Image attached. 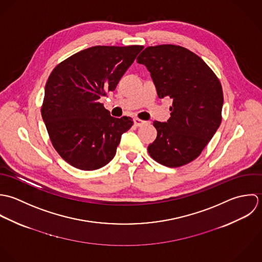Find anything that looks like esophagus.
<instances>
[{
  "label": "esophagus",
  "mask_w": 262,
  "mask_h": 262,
  "mask_svg": "<svg viewBox=\"0 0 262 262\" xmlns=\"http://www.w3.org/2000/svg\"><path fill=\"white\" fill-rule=\"evenodd\" d=\"M134 122H135V125H136V126H142L143 124L146 123V121H144V120H142V119H140V118H135V119H134Z\"/></svg>",
  "instance_id": "1"
}]
</instances>
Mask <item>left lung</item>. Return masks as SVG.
<instances>
[{
    "instance_id": "obj_1",
    "label": "left lung",
    "mask_w": 262,
    "mask_h": 262,
    "mask_svg": "<svg viewBox=\"0 0 262 262\" xmlns=\"http://www.w3.org/2000/svg\"><path fill=\"white\" fill-rule=\"evenodd\" d=\"M145 64L159 98L173 99L167 122L154 121L157 138L150 156L167 167H180L199 157L222 121V85L195 53L173 45L146 48L137 58Z\"/></svg>"
}]
</instances>
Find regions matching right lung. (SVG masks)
<instances>
[{"label":"right lung","mask_w":262,"mask_h":262,"mask_svg":"<svg viewBox=\"0 0 262 262\" xmlns=\"http://www.w3.org/2000/svg\"><path fill=\"white\" fill-rule=\"evenodd\" d=\"M143 46H97L59 62L47 85L41 116L53 148L81 170H96L116 153L134 121L112 117L99 99L113 91Z\"/></svg>","instance_id":"obj_1"}]
</instances>
